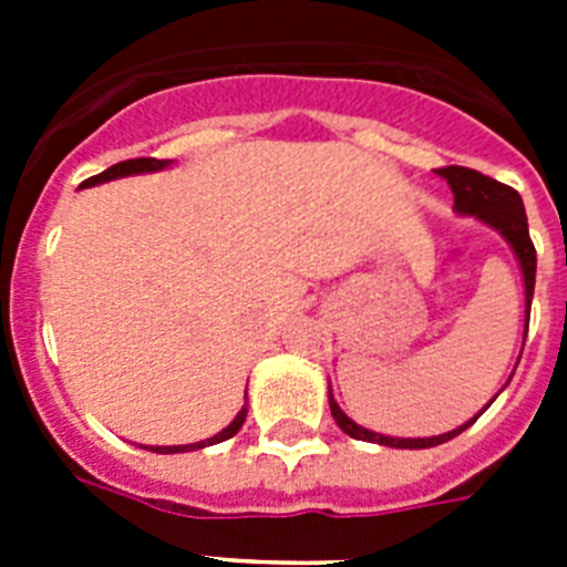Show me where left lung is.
<instances>
[{"mask_svg":"<svg viewBox=\"0 0 567 567\" xmlns=\"http://www.w3.org/2000/svg\"><path fill=\"white\" fill-rule=\"evenodd\" d=\"M443 175L449 187L454 193V209L460 215H474L483 224H488L491 229H497L505 240L511 244L514 255H517L519 267H523L525 278V315H530V298H534V278H537V249L530 244L528 235V215H525L523 198H519L517 189L505 187V184L494 182L488 175L477 173V169L468 167H443L437 169ZM525 334H528V327H525ZM494 403V400H491ZM488 403V405H491ZM485 405V409H488ZM329 409H332L334 423L340 425V432H346L354 440H365V443H380V445H392V449H432V445L445 443V440L457 437L468 429L471 423H477V417H471L468 423H463L460 429L449 434H437V437H385V434L369 432L363 425L354 423L352 417H346L340 412V405L334 403L332 389H329Z\"/></svg>","mask_w":567,"mask_h":567,"instance_id":"left-lung-1","label":"left lung"}]
</instances>
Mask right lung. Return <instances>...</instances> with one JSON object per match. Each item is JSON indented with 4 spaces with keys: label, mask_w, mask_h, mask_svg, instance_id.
I'll use <instances>...</instances> for the list:
<instances>
[{
    "label": "right lung",
    "mask_w": 567,
    "mask_h": 567,
    "mask_svg": "<svg viewBox=\"0 0 567 567\" xmlns=\"http://www.w3.org/2000/svg\"><path fill=\"white\" fill-rule=\"evenodd\" d=\"M164 167H169V162H158V158H130V162L113 164V167H107L104 173H99V175H93V178H87V182H82V187H96V184L113 182V178H124V175L155 173V169H164ZM244 420H247V405H244V409L235 414L233 423H229L224 432L215 434V437L202 440V443H193V445H150V452L178 454V452H195V449H204V445L224 443V440H229V437H235V434H238V429L244 425Z\"/></svg>",
    "instance_id": "1"
}]
</instances>
